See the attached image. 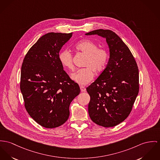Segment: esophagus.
<instances>
[{
  "label": "esophagus",
  "mask_w": 160,
  "mask_h": 160,
  "mask_svg": "<svg viewBox=\"0 0 160 160\" xmlns=\"http://www.w3.org/2000/svg\"><path fill=\"white\" fill-rule=\"evenodd\" d=\"M80 88V90H81L82 92H85V91H86V88H85V87L81 86Z\"/></svg>",
  "instance_id": "1"
}]
</instances>
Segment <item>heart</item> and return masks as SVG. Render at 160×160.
Listing matches in <instances>:
<instances>
[{
	"label": "heart",
	"instance_id": "b5f03b06",
	"mask_svg": "<svg viewBox=\"0 0 160 160\" xmlns=\"http://www.w3.org/2000/svg\"><path fill=\"white\" fill-rule=\"evenodd\" d=\"M75 48L87 55L84 64L86 68L77 70L71 75V78L80 85H86L92 80L94 71L99 73L105 68L109 55L106 50L98 49L97 44L89 39L78 41ZM58 59L64 68L69 70L74 69L72 55L69 50H62L58 54Z\"/></svg>",
	"mask_w": 160,
	"mask_h": 160
}]
</instances>
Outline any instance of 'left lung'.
<instances>
[{"label": "left lung", "instance_id": "1", "mask_svg": "<svg viewBox=\"0 0 160 160\" xmlns=\"http://www.w3.org/2000/svg\"><path fill=\"white\" fill-rule=\"evenodd\" d=\"M85 35L105 38L110 51L106 68L86 88L90 96L88 113L94 123L114 127L128 116L138 94V66L128 48L112 31L98 29Z\"/></svg>", "mask_w": 160, "mask_h": 160}]
</instances>
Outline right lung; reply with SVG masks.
Segmentation results:
<instances>
[{
	"instance_id": "add662e5",
	"label": "right lung",
	"mask_w": 160,
	"mask_h": 160,
	"mask_svg": "<svg viewBox=\"0 0 160 160\" xmlns=\"http://www.w3.org/2000/svg\"><path fill=\"white\" fill-rule=\"evenodd\" d=\"M72 33H48L30 49L21 67L20 88L30 117L48 128L58 127L69 116V105L80 92L63 70L58 54Z\"/></svg>"
}]
</instances>
